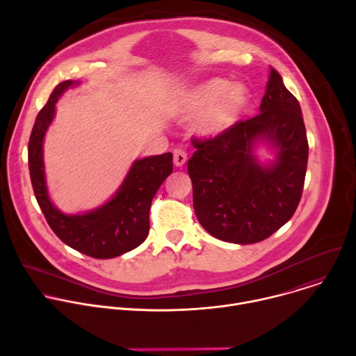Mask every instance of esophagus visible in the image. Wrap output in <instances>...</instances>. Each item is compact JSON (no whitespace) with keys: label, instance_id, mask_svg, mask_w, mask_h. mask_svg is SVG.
<instances>
[{"label":"esophagus","instance_id":"esophagus-1","mask_svg":"<svg viewBox=\"0 0 356 356\" xmlns=\"http://www.w3.org/2000/svg\"><path fill=\"white\" fill-rule=\"evenodd\" d=\"M186 161H187V154L183 149H176L173 152V163L176 166H179V168L183 166L186 163Z\"/></svg>","mask_w":356,"mask_h":356}]
</instances>
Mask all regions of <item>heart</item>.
Here are the masks:
<instances>
[{
	"label": "heart",
	"mask_w": 356,
	"mask_h": 356,
	"mask_svg": "<svg viewBox=\"0 0 356 356\" xmlns=\"http://www.w3.org/2000/svg\"><path fill=\"white\" fill-rule=\"evenodd\" d=\"M190 108L206 107L195 120V131L202 136H218L228 131L241 117L246 104V91L225 80H211L191 91Z\"/></svg>",
	"instance_id": "b5f03b06"
}]
</instances>
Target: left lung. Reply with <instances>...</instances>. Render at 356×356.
<instances>
[{
	"instance_id": "1",
	"label": "left lung",
	"mask_w": 356,
	"mask_h": 356,
	"mask_svg": "<svg viewBox=\"0 0 356 356\" xmlns=\"http://www.w3.org/2000/svg\"><path fill=\"white\" fill-rule=\"evenodd\" d=\"M259 110L218 136L191 140L195 152L187 170L195 217L225 242L246 245L269 238L293 217L301 198L309 161L306 127L297 98L275 69ZM261 140L277 152L268 165L252 154Z\"/></svg>"
}]
</instances>
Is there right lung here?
I'll use <instances>...</instances> for the list:
<instances>
[{
	"label": "right lung",
	"mask_w": 356,
	"mask_h": 356,
	"mask_svg": "<svg viewBox=\"0 0 356 356\" xmlns=\"http://www.w3.org/2000/svg\"><path fill=\"white\" fill-rule=\"evenodd\" d=\"M79 81L55 87L39 111L28 143L29 175L38 204L54 232L70 248L95 259H110L139 246L149 234V211L156 191L173 172V155L135 161L115 195L84 214H65L50 201L44 179L43 139L55 117L59 97Z\"/></svg>",
	"instance_id": "obj_1"
}]
</instances>
